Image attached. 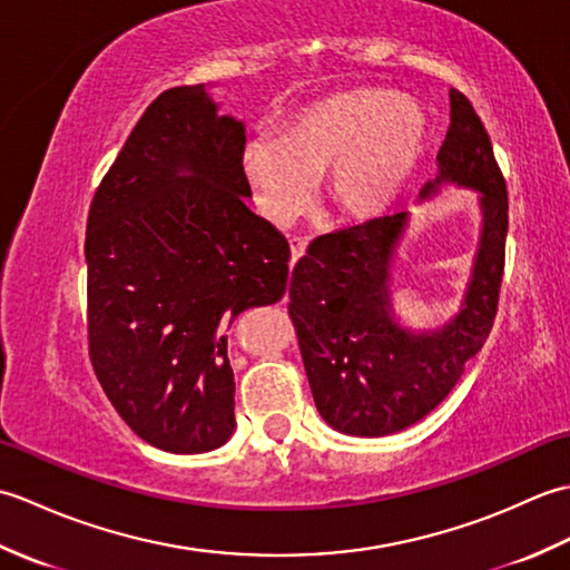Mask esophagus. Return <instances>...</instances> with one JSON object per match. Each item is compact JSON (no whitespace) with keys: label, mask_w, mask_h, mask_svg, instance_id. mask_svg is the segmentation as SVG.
<instances>
[{"label":"esophagus","mask_w":570,"mask_h":570,"mask_svg":"<svg viewBox=\"0 0 570 570\" xmlns=\"http://www.w3.org/2000/svg\"><path fill=\"white\" fill-rule=\"evenodd\" d=\"M288 245H292V266L304 257V252H306V247H308V242H306V237H298V235H294L292 239H288Z\"/></svg>","instance_id":"esophagus-1"}]
</instances>
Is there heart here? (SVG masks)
I'll return each instance as SVG.
<instances>
[{"label": "heart", "instance_id": "heart-1", "mask_svg": "<svg viewBox=\"0 0 570 570\" xmlns=\"http://www.w3.org/2000/svg\"><path fill=\"white\" fill-rule=\"evenodd\" d=\"M423 141L426 117L414 102L382 88H350L304 107L288 135L249 137L242 174L274 225L294 223L308 208L321 174L331 210L365 223L390 208Z\"/></svg>", "mask_w": 570, "mask_h": 570}]
</instances>
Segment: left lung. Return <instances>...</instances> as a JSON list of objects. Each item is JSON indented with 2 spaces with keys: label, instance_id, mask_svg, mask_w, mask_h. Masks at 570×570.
Segmentation results:
<instances>
[{
  "label": "left lung",
  "instance_id": "8db88e82",
  "mask_svg": "<svg viewBox=\"0 0 570 570\" xmlns=\"http://www.w3.org/2000/svg\"><path fill=\"white\" fill-rule=\"evenodd\" d=\"M451 125L439 180L482 193L485 229L465 308L443 331L414 335L390 318L386 269L406 213L321 235L294 266L288 318L321 416L353 435H386L416 423L453 390L498 316L510 200L475 107L451 88ZM433 184L426 186L429 196Z\"/></svg>",
  "mask_w": 570,
  "mask_h": 570
}]
</instances>
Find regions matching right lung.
Instances as JSON below:
<instances>
[{"mask_svg": "<svg viewBox=\"0 0 570 570\" xmlns=\"http://www.w3.org/2000/svg\"><path fill=\"white\" fill-rule=\"evenodd\" d=\"M245 144L203 85L164 90L90 203L92 370L127 426L168 453H205L233 435L225 331L286 294L292 249L247 208Z\"/></svg>", "mask_w": 570, "mask_h": 570, "instance_id": "add662e5", "label": "right lung"}]
</instances>
